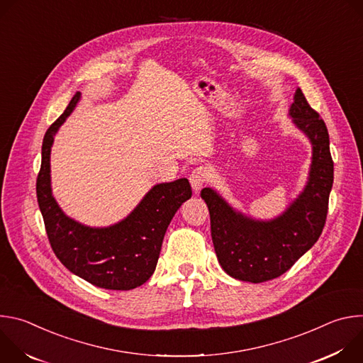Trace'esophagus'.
<instances>
[{
    "instance_id": "1",
    "label": "esophagus",
    "mask_w": 363,
    "mask_h": 363,
    "mask_svg": "<svg viewBox=\"0 0 363 363\" xmlns=\"http://www.w3.org/2000/svg\"><path fill=\"white\" fill-rule=\"evenodd\" d=\"M211 177H213V174L208 167H198L191 172L189 182H191L194 191L198 192L205 184H208L211 181Z\"/></svg>"
}]
</instances>
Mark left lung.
Here are the masks:
<instances>
[{
	"mask_svg": "<svg viewBox=\"0 0 363 363\" xmlns=\"http://www.w3.org/2000/svg\"><path fill=\"white\" fill-rule=\"evenodd\" d=\"M290 116L313 145L308 182L287 211L273 221H254L234 211L211 188L201 198L208 205L211 237L224 272L242 281L263 283L284 274L315 245L326 224L333 184L328 128L297 89Z\"/></svg>",
	"mask_w": 363,
	"mask_h": 363,
	"instance_id": "8db88e82",
	"label": "left lung"
}]
</instances>
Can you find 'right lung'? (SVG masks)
Returning <instances> with one entry per match:
<instances>
[{
    "label": "right lung",
    "mask_w": 363,
    "mask_h": 363,
    "mask_svg": "<svg viewBox=\"0 0 363 363\" xmlns=\"http://www.w3.org/2000/svg\"><path fill=\"white\" fill-rule=\"evenodd\" d=\"M79 99L77 91L43 140L35 189L45 233L55 254L72 273L101 289L130 290L153 274L167 228L192 189L186 178L155 185L128 218L108 228L84 227L65 216L51 195L50 150Z\"/></svg>",
    "instance_id": "add662e5"
}]
</instances>
